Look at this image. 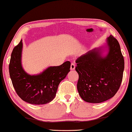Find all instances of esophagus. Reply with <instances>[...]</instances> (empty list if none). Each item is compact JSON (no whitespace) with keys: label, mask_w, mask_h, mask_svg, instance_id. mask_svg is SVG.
<instances>
[{"label":"esophagus","mask_w":132,"mask_h":132,"mask_svg":"<svg viewBox=\"0 0 132 132\" xmlns=\"http://www.w3.org/2000/svg\"><path fill=\"white\" fill-rule=\"evenodd\" d=\"M75 69V64L73 63H72L71 64H70V69L74 70Z\"/></svg>","instance_id":"34e87169"}]
</instances>
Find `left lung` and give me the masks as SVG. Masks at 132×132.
Instances as JSON below:
<instances>
[{"instance_id": "obj_1", "label": "left lung", "mask_w": 132, "mask_h": 132, "mask_svg": "<svg viewBox=\"0 0 132 132\" xmlns=\"http://www.w3.org/2000/svg\"><path fill=\"white\" fill-rule=\"evenodd\" d=\"M76 63L77 89L82 100L100 103L115 95L122 81L125 61L119 43L113 35L107 38L105 46L89 50Z\"/></svg>"}]
</instances>
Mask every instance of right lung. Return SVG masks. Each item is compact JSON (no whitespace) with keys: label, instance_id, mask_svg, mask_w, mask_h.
I'll return each mask as SVG.
<instances>
[{"label":"right lung","instance_id":"add662e5","mask_svg":"<svg viewBox=\"0 0 132 132\" xmlns=\"http://www.w3.org/2000/svg\"><path fill=\"white\" fill-rule=\"evenodd\" d=\"M22 47L21 40L11 54L9 70L13 87L19 97L27 103L34 105L50 103L56 96L60 82L70 72V62L50 66L37 75L28 74L22 65Z\"/></svg>","mask_w":132,"mask_h":132}]
</instances>
